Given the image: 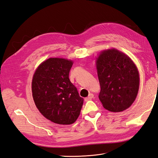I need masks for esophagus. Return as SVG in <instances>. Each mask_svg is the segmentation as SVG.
Instances as JSON below:
<instances>
[{
    "mask_svg": "<svg viewBox=\"0 0 158 158\" xmlns=\"http://www.w3.org/2000/svg\"><path fill=\"white\" fill-rule=\"evenodd\" d=\"M94 98V94H89L87 98H85V101H88V100L92 99Z\"/></svg>",
    "mask_w": 158,
    "mask_h": 158,
    "instance_id": "obj_1",
    "label": "esophagus"
}]
</instances>
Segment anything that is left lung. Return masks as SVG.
Here are the masks:
<instances>
[{
    "label": "left lung",
    "mask_w": 158,
    "mask_h": 158,
    "mask_svg": "<svg viewBox=\"0 0 158 158\" xmlns=\"http://www.w3.org/2000/svg\"><path fill=\"white\" fill-rule=\"evenodd\" d=\"M96 66L101 90L99 99L105 109L121 112L135 102L139 88V74L129 57L117 49L103 51Z\"/></svg>",
    "instance_id": "1"
}]
</instances>
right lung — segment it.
<instances>
[{"label": "right lung", "instance_id": "add662e5", "mask_svg": "<svg viewBox=\"0 0 158 158\" xmlns=\"http://www.w3.org/2000/svg\"><path fill=\"white\" fill-rule=\"evenodd\" d=\"M73 61L50 58L33 75L32 95L37 108L45 118L59 125H70L78 118L84 103L69 80Z\"/></svg>", "mask_w": 158, "mask_h": 158}]
</instances>
